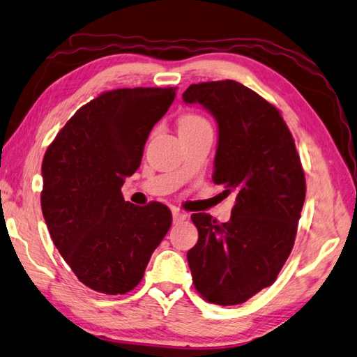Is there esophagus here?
I'll return each instance as SVG.
<instances>
[{
	"label": "esophagus",
	"instance_id": "obj_1",
	"mask_svg": "<svg viewBox=\"0 0 357 357\" xmlns=\"http://www.w3.org/2000/svg\"><path fill=\"white\" fill-rule=\"evenodd\" d=\"M172 216H173V224H179V222H183L184 219H185V213H183V211L178 210V208H174L172 211Z\"/></svg>",
	"mask_w": 357,
	"mask_h": 357
}]
</instances>
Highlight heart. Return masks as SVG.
Here are the masks:
<instances>
[{
	"mask_svg": "<svg viewBox=\"0 0 357 357\" xmlns=\"http://www.w3.org/2000/svg\"><path fill=\"white\" fill-rule=\"evenodd\" d=\"M202 126H208L207 121L198 115H185L179 119V130L183 128H198Z\"/></svg>",
	"mask_w": 357,
	"mask_h": 357,
	"instance_id": "heart-1",
	"label": "heart"
}]
</instances>
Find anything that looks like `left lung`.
<instances>
[{"instance_id": "8db88e82", "label": "left lung", "mask_w": 357, "mask_h": 357, "mask_svg": "<svg viewBox=\"0 0 357 357\" xmlns=\"http://www.w3.org/2000/svg\"><path fill=\"white\" fill-rule=\"evenodd\" d=\"M218 124L213 183L236 195L229 222L192 215L199 238L188 250L195 288L218 305H236L275 282L291 253L305 201V176L279 110L241 82L192 84Z\"/></svg>"}]
</instances>
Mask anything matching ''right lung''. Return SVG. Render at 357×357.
<instances>
[{"instance_id":"obj_1","label":"right lung","mask_w":357,"mask_h":357,"mask_svg":"<svg viewBox=\"0 0 357 357\" xmlns=\"http://www.w3.org/2000/svg\"><path fill=\"white\" fill-rule=\"evenodd\" d=\"M174 89L104 92L75 113L45 150L41 208L53 244L82 284L124 294L141 282L172 225L161 202L124 201V179L138 170L151 128Z\"/></svg>"}]
</instances>
